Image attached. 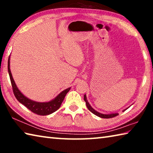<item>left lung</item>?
Instances as JSON below:
<instances>
[{"label": "left lung", "instance_id": "1", "mask_svg": "<svg viewBox=\"0 0 153 153\" xmlns=\"http://www.w3.org/2000/svg\"><path fill=\"white\" fill-rule=\"evenodd\" d=\"M84 99L85 100V102H86V105L87 106L88 108V110L90 111V112H92L93 114H94L95 115L98 116V117H101V118L108 119V118H112V117H116V116H117L119 115L117 113H111V114H102V113H100L99 112H98V111H95L94 108H93L91 107V106H90V105L89 104V102H88V100H87L86 94H84ZM126 109H127V108H126ZM126 109L123 110V111H126Z\"/></svg>", "mask_w": 153, "mask_h": 153}]
</instances>
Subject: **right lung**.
Masks as SVG:
<instances>
[{"instance_id":"obj_1","label":"right lung","mask_w":153,"mask_h":153,"mask_svg":"<svg viewBox=\"0 0 153 153\" xmlns=\"http://www.w3.org/2000/svg\"><path fill=\"white\" fill-rule=\"evenodd\" d=\"M8 71L11 79L13 91L15 98H17L18 101L25 107H26L28 109H30L32 112L34 113L39 115H47L55 112L61 107V105L63 102L64 98L65 97L67 93L69 91L71 88H67L63 92H61L57 97H55L53 100L46 102H36L29 99L26 97L22 94L18 89L16 84H15L13 78L11 70H10V56L8 59Z\"/></svg>"}]
</instances>
